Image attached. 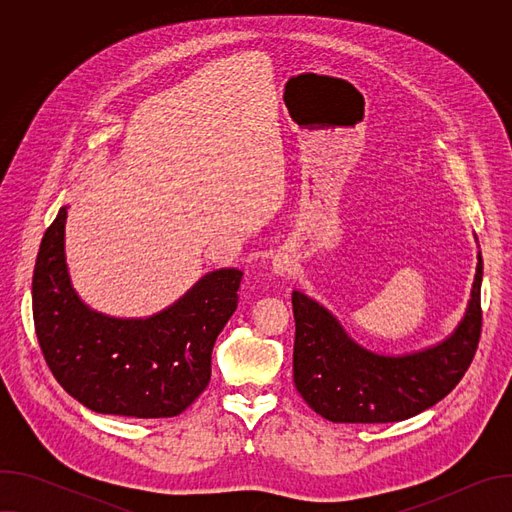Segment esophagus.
Instances as JSON below:
<instances>
[{
  "mask_svg": "<svg viewBox=\"0 0 512 512\" xmlns=\"http://www.w3.org/2000/svg\"><path fill=\"white\" fill-rule=\"evenodd\" d=\"M294 269H296V261L291 259L287 253H277L273 257V271L277 275H289V273H294Z\"/></svg>",
  "mask_w": 512,
  "mask_h": 512,
  "instance_id": "esophagus-1",
  "label": "esophagus"
}]
</instances>
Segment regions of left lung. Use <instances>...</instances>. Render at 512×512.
<instances>
[{"mask_svg":"<svg viewBox=\"0 0 512 512\" xmlns=\"http://www.w3.org/2000/svg\"><path fill=\"white\" fill-rule=\"evenodd\" d=\"M480 285L478 253L472 298L454 334L403 356L362 348L324 306L294 291L296 389L318 415L334 423H391L433 407L462 381L476 354L482 332Z\"/></svg>","mask_w":512,"mask_h":512,"instance_id":"obj_1","label":"left lung"}]
</instances>
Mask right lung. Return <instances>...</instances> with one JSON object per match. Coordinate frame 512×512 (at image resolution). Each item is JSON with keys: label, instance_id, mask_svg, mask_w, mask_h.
<instances>
[{"label": "right lung", "instance_id": "right-lung-1", "mask_svg": "<svg viewBox=\"0 0 512 512\" xmlns=\"http://www.w3.org/2000/svg\"><path fill=\"white\" fill-rule=\"evenodd\" d=\"M62 206L40 243L32 277L36 336L60 387L97 413L180 415L210 381V356L239 304L243 271L204 275L168 310L139 320L93 312L70 285Z\"/></svg>", "mask_w": 512, "mask_h": 512}]
</instances>
